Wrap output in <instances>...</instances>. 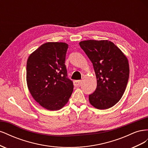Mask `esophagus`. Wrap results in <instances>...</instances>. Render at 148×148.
<instances>
[{
	"label": "esophagus",
	"mask_w": 148,
	"mask_h": 148,
	"mask_svg": "<svg viewBox=\"0 0 148 148\" xmlns=\"http://www.w3.org/2000/svg\"><path fill=\"white\" fill-rule=\"evenodd\" d=\"M82 81L81 80H75V81L73 82V84H74V86H78L81 84Z\"/></svg>",
	"instance_id": "esophagus-1"
}]
</instances>
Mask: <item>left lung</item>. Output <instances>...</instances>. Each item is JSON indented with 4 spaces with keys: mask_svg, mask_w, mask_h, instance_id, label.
<instances>
[{
    "mask_svg": "<svg viewBox=\"0 0 148 148\" xmlns=\"http://www.w3.org/2000/svg\"><path fill=\"white\" fill-rule=\"evenodd\" d=\"M79 44L91 61L97 79L96 91L89 96V101L97 109L110 108L126 89L130 72L127 58L108 40H87Z\"/></svg>",
    "mask_w": 148,
    "mask_h": 148,
    "instance_id": "8db88e82",
    "label": "left lung"
}]
</instances>
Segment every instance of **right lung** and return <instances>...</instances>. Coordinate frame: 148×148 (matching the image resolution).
<instances>
[{"mask_svg":"<svg viewBox=\"0 0 148 148\" xmlns=\"http://www.w3.org/2000/svg\"><path fill=\"white\" fill-rule=\"evenodd\" d=\"M68 47L65 42L44 43L31 53L27 60L29 91L33 99L48 110L61 109L73 91L65 65Z\"/></svg>","mask_w":148,"mask_h":148,"instance_id":"add662e5","label":"right lung"}]
</instances>
